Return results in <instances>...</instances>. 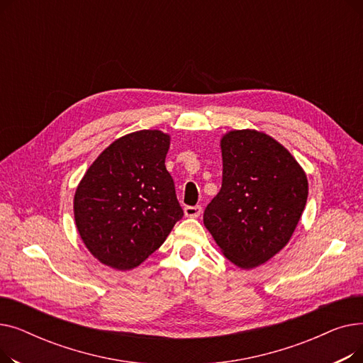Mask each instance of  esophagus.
Here are the masks:
<instances>
[{
    "instance_id": "esophagus-1",
    "label": "esophagus",
    "mask_w": 363,
    "mask_h": 363,
    "mask_svg": "<svg viewBox=\"0 0 363 363\" xmlns=\"http://www.w3.org/2000/svg\"><path fill=\"white\" fill-rule=\"evenodd\" d=\"M184 215L186 218H199L201 215V206H186L184 208Z\"/></svg>"
}]
</instances>
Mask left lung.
Instances as JSON below:
<instances>
[{"label":"left lung","instance_id":"left-lung-1","mask_svg":"<svg viewBox=\"0 0 363 363\" xmlns=\"http://www.w3.org/2000/svg\"><path fill=\"white\" fill-rule=\"evenodd\" d=\"M222 186L203 222L220 252L253 269L289 244L308 200L306 174L268 133L234 129L220 138Z\"/></svg>","mask_w":363,"mask_h":363}]
</instances>
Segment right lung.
Returning <instances> with one entry per match:
<instances>
[{
  "instance_id": "1",
  "label": "right lung",
  "mask_w": 363,
  "mask_h": 363,
  "mask_svg": "<svg viewBox=\"0 0 363 363\" xmlns=\"http://www.w3.org/2000/svg\"><path fill=\"white\" fill-rule=\"evenodd\" d=\"M170 135L159 129L113 141L85 172L73 215L89 253L116 271L140 266L184 216L164 159Z\"/></svg>"
}]
</instances>
